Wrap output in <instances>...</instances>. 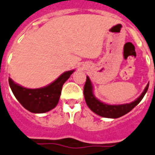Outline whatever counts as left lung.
<instances>
[{"label":"left lung","instance_id":"obj_1","mask_svg":"<svg viewBox=\"0 0 155 155\" xmlns=\"http://www.w3.org/2000/svg\"><path fill=\"white\" fill-rule=\"evenodd\" d=\"M149 84L146 86L142 94L135 100V101L125 104H119V105H110V104H104L103 102L99 101L94 96L93 92V86L91 83V79L89 77H86V81L84 86V97L85 100L91 111L94 113L105 118H119L120 116L125 115L128 112L134 108L137 104L143 99L144 95L146 94V91L148 90Z\"/></svg>","mask_w":155,"mask_h":155}]
</instances>
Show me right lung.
I'll return each mask as SVG.
<instances>
[{
  "mask_svg": "<svg viewBox=\"0 0 155 155\" xmlns=\"http://www.w3.org/2000/svg\"><path fill=\"white\" fill-rule=\"evenodd\" d=\"M74 70L64 72L48 86L38 89H28L16 84L9 78L13 94L22 106L32 113H44L57 105L62 86Z\"/></svg>",
  "mask_w": 155,
  "mask_h": 155,
  "instance_id": "right-lung-1",
  "label": "right lung"
}]
</instances>
